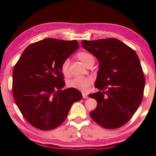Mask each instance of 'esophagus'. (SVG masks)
I'll use <instances>...</instances> for the list:
<instances>
[{
  "label": "esophagus",
  "mask_w": 156,
  "mask_h": 156,
  "mask_svg": "<svg viewBox=\"0 0 156 156\" xmlns=\"http://www.w3.org/2000/svg\"><path fill=\"white\" fill-rule=\"evenodd\" d=\"M82 97H83V98H88V95L86 94H82Z\"/></svg>",
  "instance_id": "34e87169"
}]
</instances>
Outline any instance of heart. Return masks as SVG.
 I'll return each instance as SVG.
<instances>
[{"mask_svg":"<svg viewBox=\"0 0 156 156\" xmlns=\"http://www.w3.org/2000/svg\"><path fill=\"white\" fill-rule=\"evenodd\" d=\"M77 58L86 66L91 60L94 59L93 56L89 53L85 51L79 52L77 54ZM69 62L68 59H65L60 66L61 72L64 76H68L69 74ZM92 82L93 80L91 77H76L68 82V87L85 92L88 90L89 87L92 84Z\"/></svg>","mask_w":156,"mask_h":156,"instance_id":"heart-1","label":"heart"}]
</instances>
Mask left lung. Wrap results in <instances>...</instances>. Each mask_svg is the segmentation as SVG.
<instances>
[{"mask_svg":"<svg viewBox=\"0 0 156 156\" xmlns=\"http://www.w3.org/2000/svg\"><path fill=\"white\" fill-rule=\"evenodd\" d=\"M82 45L99 62L94 87L100 90L89 94L97 101L90 117L104 128L121 127L143 100L145 78L138 55L115 38L83 40Z\"/></svg>","mask_w":156,"mask_h":156,"instance_id":"left-lung-1","label":"left lung"}]
</instances>
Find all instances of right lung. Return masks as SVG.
<instances>
[{
    "mask_svg": "<svg viewBox=\"0 0 156 156\" xmlns=\"http://www.w3.org/2000/svg\"><path fill=\"white\" fill-rule=\"evenodd\" d=\"M79 48L76 40L47 38L29 45L12 72V95L23 117L34 127L51 130L67 117L82 98L77 89L64 87L63 61Z\"/></svg>",
    "mask_w": 156,
    "mask_h": 156,
    "instance_id": "obj_1",
    "label": "right lung"
}]
</instances>
